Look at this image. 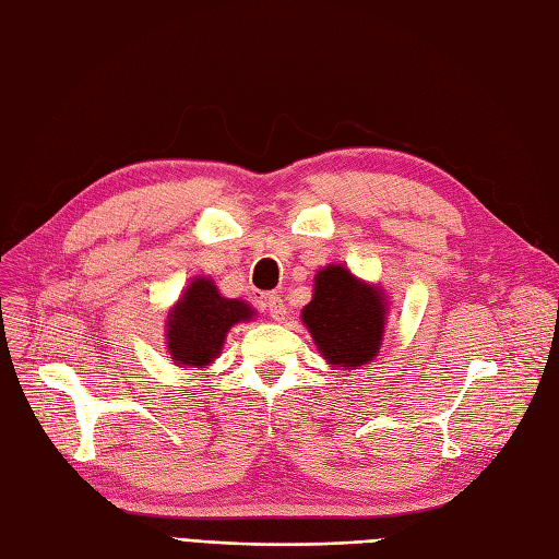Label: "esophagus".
I'll return each instance as SVG.
<instances>
[{
  "label": "esophagus",
  "mask_w": 559,
  "mask_h": 559,
  "mask_svg": "<svg viewBox=\"0 0 559 559\" xmlns=\"http://www.w3.org/2000/svg\"><path fill=\"white\" fill-rule=\"evenodd\" d=\"M267 312H270V317H273L275 321H284L286 306H284V300H282L280 294H270L267 296Z\"/></svg>",
  "instance_id": "obj_1"
}]
</instances>
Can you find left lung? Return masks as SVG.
Segmentation results:
<instances>
[{
  "instance_id": "1",
  "label": "left lung",
  "mask_w": 559,
  "mask_h": 559,
  "mask_svg": "<svg viewBox=\"0 0 559 559\" xmlns=\"http://www.w3.org/2000/svg\"><path fill=\"white\" fill-rule=\"evenodd\" d=\"M300 317L321 357L333 368L354 370L378 357L386 298L380 286L357 280L347 267L326 265L317 273L312 300Z\"/></svg>"
}]
</instances>
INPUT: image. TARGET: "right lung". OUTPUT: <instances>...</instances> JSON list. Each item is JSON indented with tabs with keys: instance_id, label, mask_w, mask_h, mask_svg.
Segmentation results:
<instances>
[{
	"instance_id": "right-lung-1",
	"label": "right lung",
	"mask_w": 559,
	"mask_h": 559,
	"mask_svg": "<svg viewBox=\"0 0 559 559\" xmlns=\"http://www.w3.org/2000/svg\"><path fill=\"white\" fill-rule=\"evenodd\" d=\"M245 300L224 298L210 277H195L167 314V349L181 368H205L222 354L233 324L249 321Z\"/></svg>"
}]
</instances>
